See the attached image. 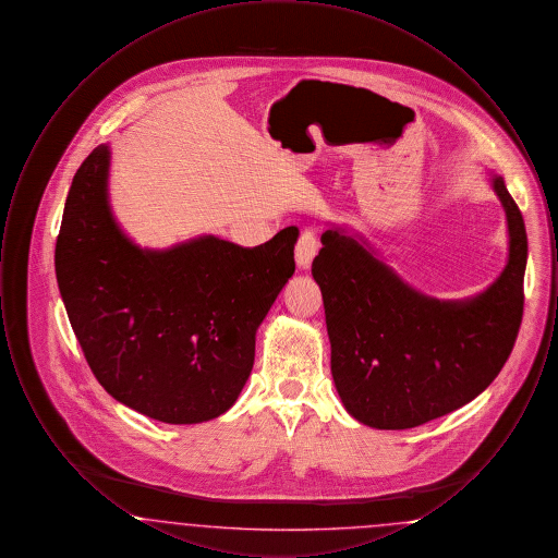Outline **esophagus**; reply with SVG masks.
<instances>
[{"mask_svg": "<svg viewBox=\"0 0 558 558\" xmlns=\"http://www.w3.org/2000/svg\"><path fill=\"white\" fill-rule=\"evenodd\" d=\"M318 255V232L314 228H305L294 244V259L299 267H310Z\"/></svg>", "mask_w": 558, "mask_h": 558, "instance_id": "esophagus-1", "label": "esophagus"}]
</instances>
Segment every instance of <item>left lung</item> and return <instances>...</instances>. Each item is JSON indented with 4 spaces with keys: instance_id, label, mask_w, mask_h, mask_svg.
Wrapping results in <instances>:
<instances>
[{
    "instance_id": "1",
    "label": "left lung",
    "mask_w": 558,
    "mask_h": 558,
    "mask_svg": "<svg viewBox=\"0 0 558 558\" xmlns=\"http://www.w3.org/2000/svg\"><path fill=\"white\" fill-rule=\"evenodd\" d=\"M502 276L477 299L439 303L405 287L357 242L322 234L312 274L324 299L330 368L347 412L364 425L412 428L462 408L500 374L523 319L527 232L502 178Z\"/></svg>"
}]
</instances>
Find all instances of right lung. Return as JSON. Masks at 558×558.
Wrapping results in <instances>:
<instances>
[{"mask_svg": "<svg viewBox=\"0 0 558 558\" xmlns=\"http://www.w3.org/2000/svg\"><path fill=\"white\" fill-rule=\"evenodd\" d=\"M108 146L81 162L56 239V278L81 351L117 401L169 425L239 399L255 332L294 271L291 226L259 246L192 240L142 251L107 201Z\"/></svg>", "mask_w": 558, "mask_h": 558, "instance_id": "obj_1", "label": "right lung"}]
</instances>
